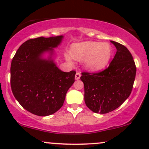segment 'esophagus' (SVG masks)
I'll return each instance as SVG.
<instances>
[{
    "instance_id": "esophagus-1",
    "label": "esophagus",
    "mask_w": 149,
    "mask_h": 149,
    "mask_svg": "<svg viewBox=\"0 0 149 149\" xmlns=\"http://www.w3.org/2000/svg\"><path fill=\"white\" fill-rule=\"evenodd\" d=\"M80 77H81V73L79 72H77L76 73V74H75V79L76 80L79 79Z\"/></svg>"
}]
</instances>
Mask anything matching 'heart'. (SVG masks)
I'll return each mask as SVG.
<instances>
[{
    "label": "heart",
    "instance_id": "1",
    "mask_svg": "<svg viewBox=\"0 0 149 149\" xmlns=\"http://www.w3.org/2000/svg\"><path fill=\"white\" fill-rule=\"evenodd\" d=\"M112 47L107 43L86 41L76 43L71 48V54H65V59L72 63L73 58L85 61V66L92 71L104 69L109 63L112 56Z\"/></svg>",
    "mask_w": 149,
    "mask_h": 149
}]
</instances>
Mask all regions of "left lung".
<instances>
[{"label":"left lung","mask_w":149,"mask_h":149,"mask_svg":"<svg viewBox=\"0 0 149 149\" xmlns=\"http://www.w3.org/2000/svg\"><path fill=\"white\" fill-rule=\"evenodd\" d=\"M117 52L107 68L97 73L82 72L86 105L96 113L105 114L119 107L131 95L136 66L129 50L111 41Z\"/></svg>","instance_id":"8db88e82"}]
</instances>
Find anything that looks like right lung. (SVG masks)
Here are the masks:
<instances>
[{"mask_svg":"<svg viewBox=\"0 0 149 149\" xmlns=\"http://www.w3.org/2000/svg\"><path fill=\"white\" fill-rule=\"evenodd\" d=\"M63 36L27 40L20 46L11 63L10 83L16 100L23 108L38 116H47L63 106L65 95L74 82L76 72L61 71L52 56ZM46 52L51 56L44 60Z\"/></svg>","mask_w":149,"mask_h":149,"instance_id":"obj_1","label":"right lung"}]
</instances>
